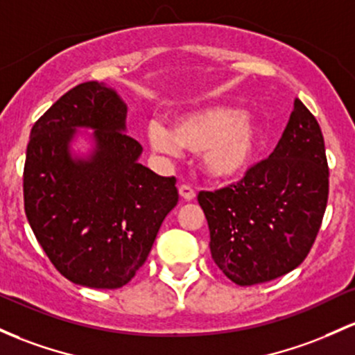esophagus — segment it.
<instances>
[{"label":"esophagus","instance_id":"1","mask_svg":"<svg viewBox=\"0 0 355 355\" xmlns=\"http://www.w3.org/2000/svg\"><path fill=\"white\" fill-rule=\"evenodd\" d=\"M178 192H180V197L185 198V200H193L196 198V190L187 184L178 187Z\"/></svg>","mask_w":355,"mask_h":355}]
</instances>
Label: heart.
<instances>
[{
    "mask_svg": "<svg viewBox=\"0 0 355 355\" xmlns=\"http://www.w3.org/2000/svg\"><path fill=\"white\" fill-rule=\"evenodd\" d=\"M155 150L175 153L178 148L198 151L202 170L217 182H236L254 165L264 133L251 114L229 106H210L185 112L171 121L170 131L162 124L148 126Z\"/></svg>",
    "mask_w": 355,
    "mask_h": 355,
    "instance_id": "obj_1",
    "label": "heart"
}]
</instances>
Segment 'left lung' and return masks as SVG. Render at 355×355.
<instances>
[{
    "instance_id": "1",
    "label": "left lung",
    "mask_w": 355,
    "mask_h": 355,
    "mask_svg": "<svg viewBox=\"0 0 355 355\" xmlns=\"http://www.w3.org/2000/svg\"><path fill=\"white\" fill-rule=\"evenodd\" d=\"M197 198L210 254L231 282L251 286L295 270L313 246L329 198L325 143L315 116L295 99L270 158L237 184Z\"/></svg>"
}]
</instances>
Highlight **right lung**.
<instances>
[{"label": "right lung", "mask_w": 355, "mask_h": 355, "mask_svg": "<svg viewBox=\"0 0 355 355\" xmlns=\"http://www.w3.org/2000/svg\"><path fill=\"white\" fill-rule=\"evenodd\" d=\"M126 111L114 89L91 80L65 92L30 133L26 219L57 271L76 285L114 290L131 282L178 202L175 177L138 162L143 148L124 133ZM77 127L95 130L85 160L69 153Z\"/></svg>", "instance_id": "obj_1"}]
</instances>
